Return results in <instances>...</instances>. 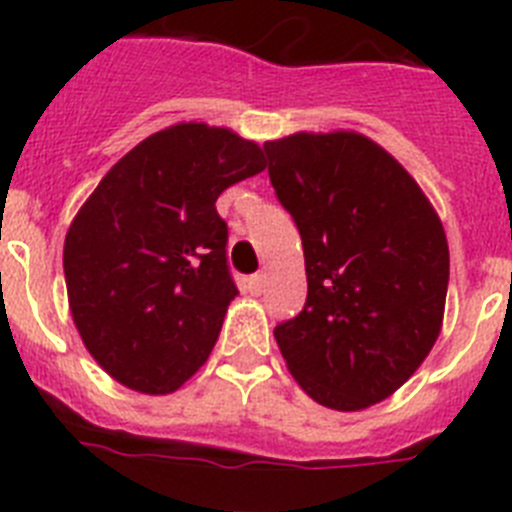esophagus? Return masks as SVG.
<instances>
[{"instance_id": "obj_1", "label": "esophagus", "mask_w": 512, "mask_h": 512, "mask_svg": "<svg viewBox=\"0 0 512 512\" xmlns=\"http://www.w3.org/2000/svg\"><path fill=\"white\" fill-rule=\"evenodd\" d=\"M264 284H266L264 274H253V277L246 282V292L253 297H259L261 292H264Z\"/></svg>"}]
</instances>
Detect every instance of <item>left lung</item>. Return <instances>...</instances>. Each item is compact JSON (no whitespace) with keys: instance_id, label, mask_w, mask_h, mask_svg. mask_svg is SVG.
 I'll return each instance as SVG.
<instances>
[{"instance_id":"1","label":"left lung","mask_w":512,"mask_h":512,"mask_svg":"<svg viewBox=\"0 0 512 512\" xmlns=\"http://www.w3.org/2000/svg\"><path fill=\"white\" fill-rule=\"evenodd\" d=\"M264 151L305 251V310L274 328L287 369L325 408L377 405L418 372L441 333V217L400 161L354 130L295 133Z\"/></svg>"}]
</instances>
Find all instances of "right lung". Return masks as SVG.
I'll return each instance as SVG.
<instances>
[{"label": "right lung", "instance_id": "obj_1", "mask_svg": "<svg viewBox=\"0 0 512 512\" xmlns=\"http://www.w3.org/2000/svg\"><path fill=\"white\" fill-rule=\"evenodd\" d=\"M264 169L259 143L176 122L125 153L76 212L63 243L71 318L115 382L169 395L205 364L238 295L215 202Z\"/></svg>", "mask_w": 512, "mask_h": 512}]
</instances>
